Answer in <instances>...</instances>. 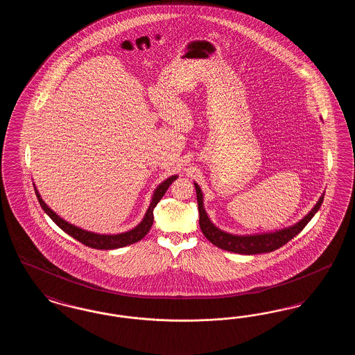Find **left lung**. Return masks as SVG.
<instances>
[{"mask_svg": "<svg viewBox=\"0 0 355 355\" xmlns=\"http://www.w3.org/2000/svg\"><path fill=\"white\" fill-rule=\"evenodd\" d=\"M194 186H196L198 211H200V227L202 230L203 236L222 250H227L232 253L249 254V255L270 253V252L279 249L281 246L286 245L291 238L298 236L304 230V226L314 217V214L320 210L322 202H323V197H324V194H322L320 201L313 207V210L304 217V220L297 222L294 226L282 229L279 232L266 233V234L233 236V234L222 232L211 223V220H209V217L203 209L202 191L197 184H194Z\"/></svg>", "mask_w": 355, "mask_h": 355, "instance_id": "left-lung-1", "label": "left lung"}]
</instances>
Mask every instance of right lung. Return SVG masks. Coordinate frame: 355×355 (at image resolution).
I'll return each instance as SVG.
<instances>
[{
    "mask_svg": "<svg viewBox=\"0 0 355 355\" xmlns=\"http://www.w3.org/2000/svg\"><path fill=\"white\" fill-rule=\"evenodd\" d=\"M177 180V175H171L166 181H164L161 185L158 186L153 194L152 202L150 206L144 217V220H141V223L138 226H135V229L126 232V233H121V234H114V236H103V234H96V233H90L83 230L71 223H69L67 220H62L61 217H58L51 207H48V205L42 201L41 196L38 194V191L35 190V196L38 198V202L41 205V207L45 210V213L51 217L53 222H55V225L62 229L65 233H68L69 236H73L74 239L80 241L81 243H84L85 246L93 248V249H100V250H112V249H119L123 248L128 245L135 243L138 241H141L144 236L148 234V232L152 227L153 210L157 206V203L159 202V200L165 196L166 190L169 189V186L173 184V181Z\"/></svg>",
    "mask_w": 355,
    "mask_h": 355,
    "instance_id": "1",
    "label": "right lung"
}]
</instances>
